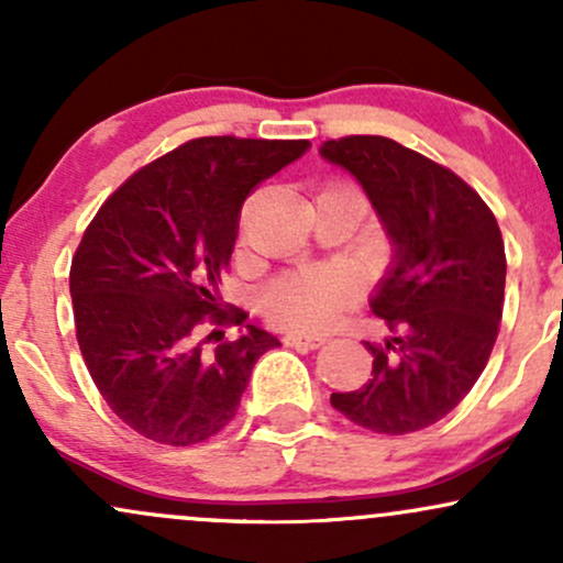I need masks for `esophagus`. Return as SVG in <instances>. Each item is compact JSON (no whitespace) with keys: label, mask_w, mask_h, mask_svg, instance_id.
Returning a JSON list of instances; mask_svg holds the SVG:
<instances>
[{"label":"esophagus","mask_w":563,"mask_h":563,"mask_svg":"<svg viewBox=\"0 0 563 563\" xmlns=\"http://www.w3.org/2000/svg\"><path fill=\"white\" fill-rule=\"evenodd\" d=\"M288 346H299V349H320L322 344H325V335H307V333H288L286 339Z\"/></svg>","instance_id":"obj_1"}]
</instances>
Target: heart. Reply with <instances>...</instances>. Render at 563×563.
<instances>
[{"instance_id":"1","label":"heart","mask_w":563,"mask_h":563,"mask_svg":"<svg viewBox=\"0 0 563 563\" xmlns=\"http://www.w3.org/2000/svg\"><path fill=\"white\" fill-rule=\"evenodd\" d=\"M357 299V280L344 269H294L260 296L262 314L288 331H322Z\"/></svg>"}]
</instances>
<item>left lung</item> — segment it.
<instances>
[{"instance_id":"left-lung-1","label":"left lung","mask_w":563,"mask_h":563,"mask_svg":"<svg viewBox=\"0 0 563 563\" xmlns=\"http://www.w3.org/2000/svg\"><path fill=\"white\" fill-rule=\"evenodd\" d=\"M322 158L360 179L397 256L371 307L389 328L365 341L373 378L331 405L376 434L442 421L493 354L506 294V245L489 206L437 161L378 134L328 140Z\"/></svg>"}]
</instances>
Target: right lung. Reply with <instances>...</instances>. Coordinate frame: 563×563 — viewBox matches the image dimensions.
Here are the masks:
<instances>
[{
	"mask_svg": "<svg viewBox=\"0 0 563 563\" xmlns=\"http://www.w3.org/2000/svg\"><path fill=\"white\" fill-rule=\"evenodd\" d=\"M309 140L198 137L151 161L100 206L70 262L76 341L129 429L190 448L235 418L273 333L219 296L243 200Z\"/></svg>",
	"mask_w": 563,
	"mask_h": 563,
	"instance_id": "1",
	"label": "right lung"
}]
</instances>
